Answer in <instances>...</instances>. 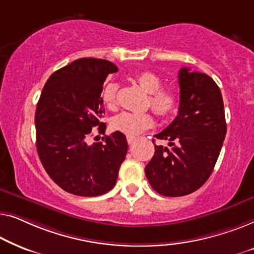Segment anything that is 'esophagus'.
I'll use <instances>...</instances> for the list:
<instances>
[{
	"label": "esophagus",
	"mask_w": 254,
	"mask_h": 254,
	"mask_svg": "<svg viewBox=\"0 0 254 254\" xmlns=\"http://www.w3.org/2000/svg\"><path fill=\"white\" fill-rule=\"evenodd\" d=\"M126 138H127V142H128V143H129V144H131L135 140H136V137H135L134 135H127Z\"/></svg>",
	"instance_id": "1"
}]
</instances>
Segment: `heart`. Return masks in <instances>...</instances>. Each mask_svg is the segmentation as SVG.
Wrapping results in <instances>:
<instances>
[{
	"label": "heart",
	"mask_w": 254,
	"mask_h": 254,
	"mask_svg": "<svg viewBox=\"0 0 254 254\" xmlns=\"http://www.w3.org/2000/svg\"><path fill=\"white\" fill-rule=\"evenodd\" d=\"M135 81L141 89L149 93L148 104L151 110L161 118L172 116L179 106V92L173 88H162V79L152 71H141L135 76ZM117 83H107L102 92V100L109 109L117 105ZM154 125V117L150 113L123 112L112 121V127L118 131L135 135L148 129Z\"/></svg>",
	"instance_id": "b5f03b06"
}]
</instances>
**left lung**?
I'll return each instance as SVG.
<instances>
[{
	"instance_id": "8db88e82",
	"label": "left lung",
	"mask_w": 254,
	"mask_h": 254,
	"mask_svg": "<svg viewBox=\"0 0 254 254\" xmlns=\"http://www.w3.org/2000/svg\"><path fill=\"white\" fill-rule=\"evenodd\" d=\"M180 104L176 119L156 134L169 147L155 144L145 166L148 182L164 196L195 192L209 178L227 134L221 90L210 76L179 70ZM154 142V140H152Z\"/></svg>"
}]
</instances>
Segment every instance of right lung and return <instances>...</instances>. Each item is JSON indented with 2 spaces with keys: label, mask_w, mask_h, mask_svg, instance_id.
<instances>
[{
  "label": "right lung",
  "mask_w": 254,
  "mask_h": 254,
  "mask_svg": "<svg viewBox=\"0 0 254 254\" xmlns=\"http://www.w3.org/2000/svg\"><path fill=\"white\" fill-rule=\"evenodd\" d=\"M116 71L107 60L78 59L51 75L37 104L41 164L57 185L74 195L97 196L112 190L126 157L128 144L121 131L88 143L96 127L105 133L100 95L107 75Z\"/></svg>",
  "instance_id": "obj_1"
}]
</instances>
